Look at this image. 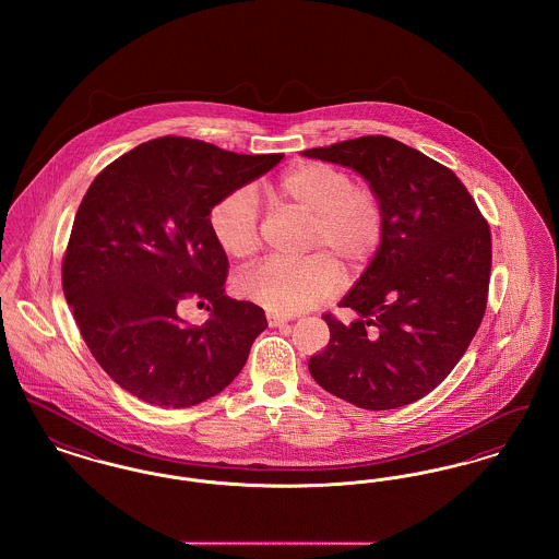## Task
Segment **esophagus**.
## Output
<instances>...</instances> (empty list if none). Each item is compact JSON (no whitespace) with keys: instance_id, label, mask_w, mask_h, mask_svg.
<instances>
[{"instance_id":"1","label":"esophagus","mask_w":559,"mask_h":559,"mask_svg":"<svg viewBox=\"0 0 559 559\" xmlns=\"http://www.w3.org/2000/svg\"><path fill=\"white\" fill-rule=\"evenodd\" d=\"M267 324L274 329V326H281V324H285V322H289L292 317H287V314H278V312H267L266 314Z\"/></svg>"}]
</instances>
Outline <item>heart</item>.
I'll list each match as a JSON object with an SVG mask.
<instances>
[{"label":"heart","mask_w":559,"mask_h":559,"mask_svg":"<svg viewBox=\"0 0 559 559\" xmlns=\"http://www.w3.org/2000/svg\"><path fill=\"white\" fill-rule=\"evenodd\" d=\"M276 190L287 205L312 215L308 251L317 253L295 262L266 260L240 276L239 292L267 310L292 314L340 292L341 265L347 276L367 270L385 237V210L372 188L356 185L346 169L319 160L293 165L278 178ZM210 230L230 258L255 255L262 242L255 190L226 192L210 212Z\"/></svg>","instance_id":"heart-1"}]
</instances>
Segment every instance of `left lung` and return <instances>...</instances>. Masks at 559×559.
<instances>
[{
  "instance_id": "left-lung-1",
  "label": "left lung",
  "mask_w": 559,
  "mask_h": 559,
  "mask_svg": "<svg viewBox=\"0 0 559 559\" xmlns=\"http://www.w3.org/2000/svg\"><path fill=\"white\" fill-rule=\"evenodd\" d=\"M304 157L358 171L385 210L371 266L324 314L331 340L310 358L320 388L367 411H388L438 388L486 312L492 242L476 201L449 167L388 135H362Z\"/></svg>"
}]
</instances>
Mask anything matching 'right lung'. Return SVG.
<instances>
[{"label":"right lung","instance_id":"1","mask_svg":"<svg viewBox=\"0 0 559 559\" xmlns=\"http://www.w3.org/2000/svg\"><path fill=\"white\" fill-rule=\"evenodd\" d=\"M281 159L165 135L112 160L87 188L62 258V292L96 362L135 399L194 406L245 367L266 314L224 295L228 258L210 212ZM187 300L209 304L205 325L177 317Z\"/></svg>","mask_w":559,"mask_h":559}]
</instances>
